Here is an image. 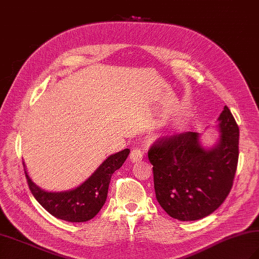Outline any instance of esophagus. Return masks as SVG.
I'll list each match as a JSON object with an SVG mask.
<instances>
[{
	"label": "esophagus",
	"mask_w": 259,
	"mask_h": 259,
	"mask_svg": "<svg viewBox=\"0 0 259 259\" xmlns=\"http://www.w3.org/2000/svg\"><path fill=\"white\" fill-rule=\"evenodd\" d=\"M142 157H144V152H142L140 148H134L130 152V160L133 162L141 160Z\"/></svg>",
	"instance_id": "esophagus-1"
}]
</instances>
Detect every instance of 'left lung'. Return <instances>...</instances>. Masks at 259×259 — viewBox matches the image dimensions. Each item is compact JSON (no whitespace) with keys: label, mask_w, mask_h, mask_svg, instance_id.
I'll use <instances>...</instances> for the list:
<instances>
[{"label":"left lung","mask_w":259,"mask_h":259,"mask_svg":"<svg viewBox=\"0 0 259 259\" xmlns=\"http://www.w3.org/2000/svg\"><path fill=\"white\" fill-rule=\"evenodd\" d=\"M221 138L203 149L197 133L162 137L148 158L158 202L170 217L198 221L213 212L232 190L238 163L239 128L227 106L219 115Z\"/></svg>","instance_id":"obj_1"}]
</instances>
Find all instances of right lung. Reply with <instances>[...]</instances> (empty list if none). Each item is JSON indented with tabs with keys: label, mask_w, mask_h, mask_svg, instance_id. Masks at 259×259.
Instances as JSON below:
<instances>
[{
	"label": "right lung",
	"mask_w": 259,
	"mask_h": 259,
	"mask_svg": "<svg viewBox=\"0 0 259 259\" xmlns=\"http://www.w3.org/2000/svg\"><path fill=\"white\" fill-rule=\"evenodd\" d=\"M129 152V149H124L108 157L83 184L64 192H48L40 189L30 179L24 167L27 186L38 203L52 216L70 223H84L100 211L107 199L111 176L122 166Z\"/></svg>",
	"instance_id": "1"
}]
</instances>
